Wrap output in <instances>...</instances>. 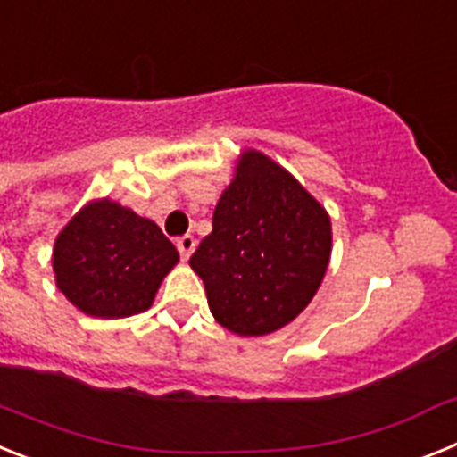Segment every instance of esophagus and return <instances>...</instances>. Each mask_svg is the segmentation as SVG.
Masks as SVG:
<instances>
[{
	"label": "esophagus",
	"mask_w": 457,
	"mask_h": 457,
	"mask_svg": "<svg viewBox=\"0 0 457 457\" xmlns=\"http://www.w3.org/2000/svg\"><path fill=\"white\" fill-rule=\"evenodd\" d=\"M176 247H179V253L183 261H187L189 256H192L194 247H196V240H194V236H183L176 240Z\"/></svg>",
	"instance_id": "esophagus-1"
}]
</instances>
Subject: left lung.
Here are the masks:
<instances>
[{
    "instance_id": "1",
    "label": "left lung",
    "mask_w": 457,
    "mask_h": 457,
    "mask_svg": "<svg viewBox=\"0 0 457 457\" xmlns=\"http://www.w3.org/2000/svg\"><path fill=\"white\" fill-rule=\"evenodd\" d=\"M332 253V224L286 169L263 153H242L221 194L212 233L189 265L204 278L208 306L240 337L277 332L306 309Z\"/></svg>"
}]
</instances>
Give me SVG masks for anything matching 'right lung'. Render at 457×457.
<instances>
[{
    "label": "right lung",
    "instance_id": "add662e5",
    "mask_svg": "<svg viewBox=\"0 0 457 457\" xmlns=\"http://www.w3.org/2000/svg\"><path fill=\"white\" fill-rule=\"evenodd\" d=\"M56 286L93 318L146 311L179 252L160 226L116 201H93L54 242Z\"/></svg>",
    "mask_w": 457,
    "mask_h": 457
}]
</instances>
